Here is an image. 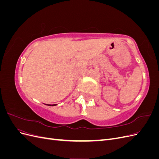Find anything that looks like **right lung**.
Here are the masks:
<instances>
[{
    "label": "right lung",
    "instance_id": "right-lung-1",
    "mask_svg": "<svg viewBox=\"0 0 159 159\" xmlns=\"http://www.w3.org/2000/svg\"><path fill=\"white\" fill-rule=\"evenodd\" d=\"M47 105H48V106H55V105H56V104H54V105H49V104H47Z\"/></svg>",
    "mask_w": 159,
    "mask_h": 159
}]
</instances>
